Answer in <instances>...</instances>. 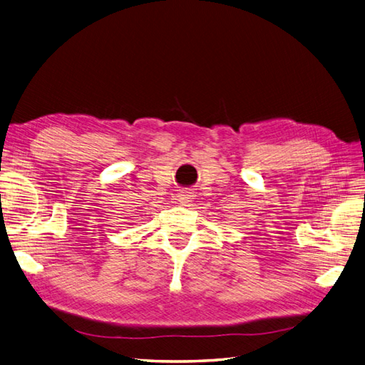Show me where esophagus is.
I'll list each match as a JSON object with an SVG mask.
<instances>
[{
    "mask_svg": "<svg viewBox=\"0 0 365 365\" xmlns=\"http://www.w3.org/2000/svg\"><path fill=\"white\" fill-rule=\"evenodd\" d=\"M192 199H194V192H191L188 190H183L179 194H177V200H179L180 205H183V207H188V203L192 202Z\"/></svg>",
    "mask_w": 365,
    "mask_h": 365,
    "instance_id": "1",
    "label": "esophagus"
}]
</instances>
